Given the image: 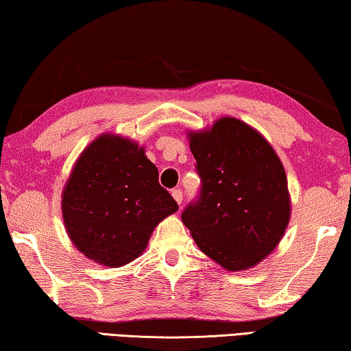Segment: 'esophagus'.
Returning <instances> with one entry per match:
<instances>
[{
	"instance_id": "obj_1",
	"label": "esophagus",
	"mask_w": 351,
	"mask_h": 351,
	"mask_svg": "<svg viewBox=\"0 0 351 351\" xmlns=\"http://www.w3.org/2000/svg\"><path fill=\"white\" fill-rule=\"evenodd\" d=\"M172 197H174V200H176V202L177 204H182V200H183V193H182V189H179V188H177V189H172Z\"/></svg>"
}]
</instances>
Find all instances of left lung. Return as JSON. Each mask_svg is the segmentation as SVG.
Here are the masks:
<instances>
[{
    "instance_id": "8db88e82",
    "label": "left lung",
    "mask_w": 351,
    "mask_h": 351,
    "mask_svg": "<svg viewBox=\"0 0 351 351\" xmlns=\"http://www.w3.org/2000/svg\"><path fill=\"white\" fill-rule=\"evenodd\" d=\"M202 188L182 221L200 250L226 271H247L280 244L291 219L288 179L260 132L222 117L188 132Z\"/></svg>"
}]
</instances>
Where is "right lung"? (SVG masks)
<instances>
[{"mask_svg":"<svg viewBox=\"0 0 351 351\" xmlns=\"http://www.w3.org/2000/svg\"><path fill=\"white\" fill-rule=\"evenodd\" d=\"M177 210L145 147L110 132L80 152L62 191L63 223L71 243L107 267H121L140 256L154 228Z\"/></svg>","mask_w":351,"mask_h":351,"instance_id":"obj_1","label":"right lung"}]
</instances>
